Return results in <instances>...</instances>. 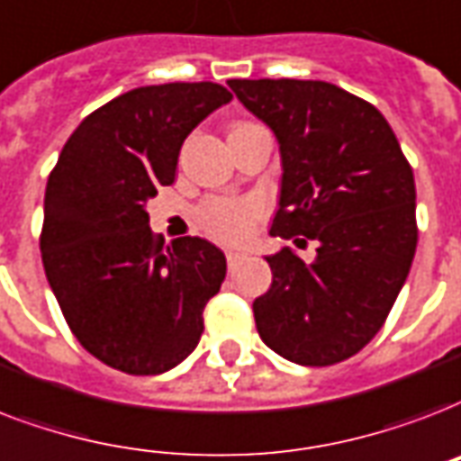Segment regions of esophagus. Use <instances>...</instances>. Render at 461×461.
<instances>
[{"label":"esophagus","mask_w":461,"mask_h":461,"mask_svg":"<svg viewBox=\"0 0 461 461\" xmlns=\"http://www.w3.org/2000/svg\"><path fill=\"white\" fill-rule=\"evenodd\" d=\"M246 258V251H239V249H227V263L230 268H234L237 263H241Z\"/></svg>","instance_id":"1"}]
</instances>
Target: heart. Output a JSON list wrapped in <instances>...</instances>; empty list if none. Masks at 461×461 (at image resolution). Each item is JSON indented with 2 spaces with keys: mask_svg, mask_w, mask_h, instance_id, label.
I'll return each instance as SVG.
<instances>
[{
  "mask_svg": "<svg viewBox=\"0 0 461 461\" xmlns=\"http://www.w3.org/2000/svg\"><path fill=\"white\" fill-rule=\"evenodd\" d=\"M261 212L256 200H210L200 210V224L212 237L224 241H239L251 231L254 217Z\"/></svg>",
  "mask_w": 461,
  "mask_h": 461,
  "instance_id": "b5f03b06",
  "label": "heart"
}]
</instances>
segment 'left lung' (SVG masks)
Segmentation results:
<instances>
[{"label":"left lung","instance_id":"obj_1","mask_svg":"<svg viewBox=\"0 0 461 461\" xmlns=\"http://www.w3.org/2000/svg\"><path fill=\"white\" fill-rule=\"evenodd\" d=\"M280 147V195L256 297L258 336L290 363L324 367L363 350L384 324L416 254V184L394 130L363 98L312 79H230Z\"/></svg>","mask_w":461,"mask_h":461}]
</instances>
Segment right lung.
Listing matches in <instances>:
<instances>
[{"mask_svg": "<svg viewBox=\"0 0 461 461\" xmlns=\"http://www.w3.org/2000/svg\"><path fill=\"white\" fill-rule=\"evenodd\" d=\"M230 101L212 82L132 89L84 118L52 168L45 276L77 340L108 367L161 375L198 346L227 258L200 237L157 241L147 203L174 184L193 128Z\"/></svg>", "mask_w": 461, "mask_h": 461, "instance_id": "add662e5", "label": "right lung"}]
</instances>
